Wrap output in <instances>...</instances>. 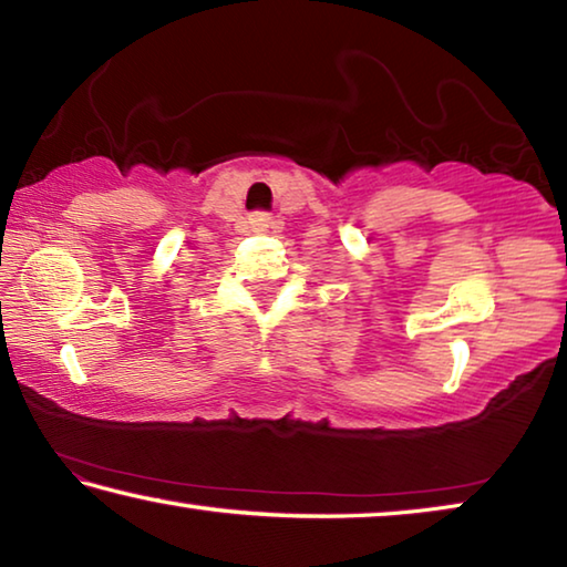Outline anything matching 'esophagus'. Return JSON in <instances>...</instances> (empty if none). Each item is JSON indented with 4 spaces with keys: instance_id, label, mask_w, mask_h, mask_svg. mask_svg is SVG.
<instances>
[{
    "instance_id": "esophagus-1",
    "label": "esophagus",
    "mask_w": 567,
    "mask_h": 567,
    "mask_svg": "<svg viewBox=\"0 0 567 567\" xmlns=\"http://www.w3.org/2000/svg\"><path fill=\"white\" fill-rule=\"evenodd\" d=\"M249 227H252L255 233H267V229L272 227V217L265 213H255L252 217H249Z\"/></svg>"
}]
</instances>
